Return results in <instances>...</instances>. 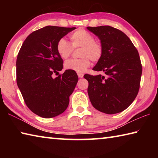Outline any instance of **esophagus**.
Segmentation results:
<instances>
[{"mask_svg":"<svg viewBox=\"0 0 158 158\" xmlns=\"http://www.w3.org/2000/svg\"><path fill=\"white\" fill-rule=\"evenodd\" d=\"M77 74H78V77H79V78H82V77H84V74L81 73H77Z\"/></svg>","mask_w":158,"mask_h":158,"instance_id":"esophagus-1","label":"esophagus"}]
</instances>
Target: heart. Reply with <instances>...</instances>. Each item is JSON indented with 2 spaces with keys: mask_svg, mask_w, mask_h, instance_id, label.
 <instances>
[{
  "mask_svg": "<svg viewBox=\"0 0 158 158\" xmlns=\"http://www.w3.org/2000/svg\"><path fill=\"white\" fill-rule=\"evenodd\" d=\"M71 44L65 39L60 38L56 45L57 52L60 58L67 59L73 53V48L81 47L79 59H70L67 60L64 67L68 70L76 73H84L89 68L90 59L94 62L100 60L102 57L103 47L101 42L95 40V37L89 31L79 29L69 35Z\"/></svg>",
  "mask_w": 158,
  "mask_h": 158,
  "instance_id": "obj_1",
  "label": "heart"
}]
</instances>
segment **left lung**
<instances>
[{"label":"left lung","mask_w":158,"mask_h":158,"mask_svg":"<svg viewBox=\"0 0 158 158\" xmlns=\"http://www.w3.org/2000/svg\"><path fill=\"white\" fill-rule=\"evenodd\" d=\"M100 39L102 57L93 68L105 75L85 74L92 105L101 112L114 114L124 111L138 94L142 66L138 51L123 32L109 26L87 27Z\"/></svg>","instance_id":"left-lung-1"}]
</instances>
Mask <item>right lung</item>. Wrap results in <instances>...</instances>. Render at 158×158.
<instances>
[{
    "label": "right lung",
    "instance_id": "obj_1",
    "mask_svg": "<svg viewBox=\"0 0 158 158\" xmlns=\"http://www.w3.org/2000/svg\"><path fill=\"white\" fill-rule=\"evenodd\" d=\"M75 28L45 26L29 35L19 52L17 85L26 105L37 116L49 118L68 108L78 76L68 69L56 78L52 74L63 67L56 49L58 41Z\"/></svg>",
    "mask_w": 158,
    "mask_h": 158
}]
</instances>
